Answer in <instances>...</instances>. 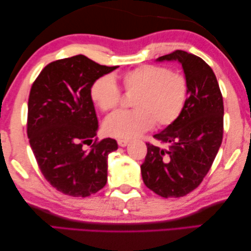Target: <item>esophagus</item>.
Returning a JSON list of instances; mask_svg holds the SVG:
<instances>
[{"instance_id": "obj_1", "label": "esophagus", "mask_w": 251, "mask_h": 251, "mask_svg": "<svg viewBox=\"0 0 251 251\" xmlns=\"http://www.w3.org/2000/svg\"><path fill=\"white\" fill-rule=\"evenodd\" d=\"M128 140H126V139H119L118 140V145L120 147H126V145H128Z\"/></svg>"}]
</instances>
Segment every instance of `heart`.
I'll return each mask as SVG.
<instances>
[{
	"instance_id": "heart-1",
	"label": "heart",
	"mask_w": 251,
	"mask_h": 251,
	"mask_svg": "<svg viewBox=\"0 0 251 251\" xmlns=\"http://www.w3.org/2000/svg\"><path fill=\"white\" fill-rule=\"evenodd\" d=\"M122 89L132 97L133 110L119 111L106 119L103 128L111 137L130 139L155 126H170L181 114L188 98V81L179 72L162 65H141L121 75ZM90 96L102 112L118 109L122 93L111 75L93 82Z\"/></svg>"
}]
</instances>
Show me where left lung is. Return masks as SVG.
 <instances>
[{"label": "left lung", "instance_id": "left-lung-1", "mask_svg": "<svg viewBox=\"0 0 251 251\" xmlns=\"http://www.w3.org/2000/svg\"><path fill=\"white\" fill-rule=\"evenodd\" d=\"M181 63L188 81V98L181 114L153 135L163 147L147 142L141 164L146 186L163 198H179L202 182L210 170L224 137V100L212 69L182 50L158 61Z\"/></svg>", "mask_w": 251, "mask_h": 251}]
</instances>
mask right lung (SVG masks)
<instances>
[{
  "label": "right lung",
  "instance_id": "right-lung-1",
  "mask_svg": "<svg viewBox=\"0 0 251 251\" xmlns=\"http://www.w3.org/2000/svg\"><path fill=\"white\" fill-rule=\"evenodd\" d=\"M117 68L79 54L49 63L33 82L28 141L44 178L64 195L84 198L108 180L106 160L118 143L96 138L99 122L90 90L94 81ZM91 143L85 151L84 145Z\"/></svg>",
  "mask_w": 251,
  "mask_h": 251
}]
</instances>
